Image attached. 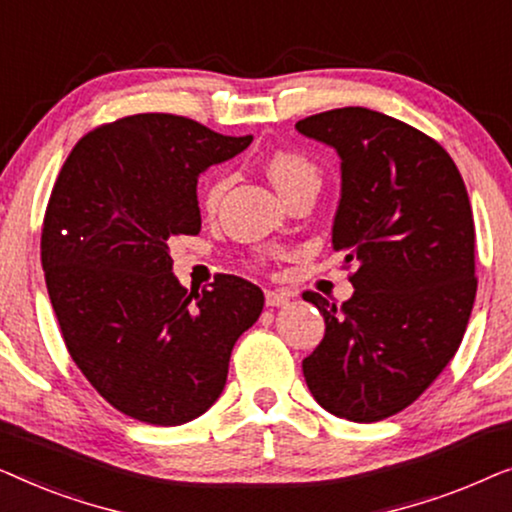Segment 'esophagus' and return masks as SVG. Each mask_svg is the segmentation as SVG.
Returning <instances> with one entry per match:
<instances>
[{"label": "esophagus", "instance_id": "34e87169", "mask_svg": "<svg viewBox=\"0 0 512 512\" xmlns=\"http://www.w3.org/2000/svg\"><path fill=\"white\" fill-rule=\"evenodd\" d=\"M286 303H289V296H286V293L272 291V289L265 291V305H268V307H279V305H286Z\"/></svg>", "mask_w": 512, "mask_h": 512}]
</instances>
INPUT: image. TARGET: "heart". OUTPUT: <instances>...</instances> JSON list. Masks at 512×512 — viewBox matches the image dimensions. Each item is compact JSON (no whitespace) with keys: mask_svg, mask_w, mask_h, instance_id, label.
<instances>
[{"mask_svg":"<svg viewBox=\"0 0 512 512\" xmlns=\"http://www.w3.org/2000/svg\"><path fill=\"white\" fill-rule=\"evenodd\" d=\"M265 167H268L272 184H275L277 191L282 193V198L291 195L293 191H298L300 186H317L319 188L321 170L305 151L279 149L275 153H270L268 165ZM226 186H228L226 174H216V177L209 181L205 188V195H202V205H205V209L212 212V209L219 207Z\"/></svg>","mask_w":512,"mask_h":512,"instance_id":"b5f03b06","label":"heart"}]
</instances>
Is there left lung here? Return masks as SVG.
Returning a JSON list of instances; mask_svg holds the SVG:
<instances>
[{"label": "left lung", "mask_w": 512, "mask_h": 512, "mask_svg": "<svg viewBox=\"0 0 512 512\" xmlns=\"http://www.w3.org/2000/svg\"><path fill=\"white\" fill-rule=\"evenodd\" d=\"M296 130L342 160L333 249L354 268L342 305L303 293L326 321L305 382L331 415L380 422L415 403L464 338L478 289L471 202L450 153L380 111L331 109Z\"/></svg>", "instance_id": "left-lung-1"}]
</instances>
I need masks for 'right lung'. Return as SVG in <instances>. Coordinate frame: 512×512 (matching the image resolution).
<instances>
[{"mask_svg": "<svg viewBox=\"0 0 512 512\" xmlns=\"http://www.w3.org/2000/svg\"><path fill=\"white\" fill-rule=\"evenodd\" d=\"M251 139L125 116L79 139L53 186L41 265L62 340L97 394L139 422L177 426L212 408L237 338L261 317L256 284L219 275L188 291L167 247L200 233V172Z\"/></svg>", "mask_w": 512, "mask_h": 512, "instance_id": "1", "label": "right lung"}]
</instances>
